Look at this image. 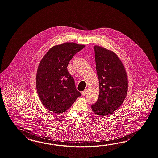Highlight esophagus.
I'll return each mask as SVG.
<instances>
[{
	"label": "esophagus",
	"mask_w": 158,
	"mask_h": 158,
	"mask_svg": "<svg viewBox=\"0 0 158 158\" xmlns=\"http://www.w3.org/2000/svg\"><path fill=\"white\" fill-rule=\"evenodd\" d=\"M87 89H85V90L81 93V94H82V95H83V96H85V94H87Z\"/></svg>",
	"instance_id": "obj_1"
}]
</instances>
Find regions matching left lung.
Instances as JSON below:
<instances>
[{"mask_svg":"<svg viewBox=\"0 0 158 158\" xmlns=\"http://www.w3.org/2000/svg\"><path fill=\"white\" fill-rule=\"evenodd\" d=\"M94 51L99 94L91 108L98 115H107L119 107L125 99L128 89L127 73L114 52L98 46L94 47Z\"/></svg>","mask_w":158,"mask_h":158,"instance_id":"obj_1","label":"left lung"}]
</instances>
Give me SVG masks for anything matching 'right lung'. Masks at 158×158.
I'll use <instances>...</instances> for the list:
<instances>
[{
    "instance_id": "obj_1",
    "label": "right lung",
    "mask_w": 158,
    "mask_h": 158,
    "mask_svg": "<svg viewBox=\"0 0 158 158\" xmlns=\"http://www.w3.org/2000/svg\"><path fill=\"white\" fill-rule=\"evenodd\" d=\"M85 47L69 42L55 46L40 62L36 77L37 92L42 104L50 111L63 113L81 96L67 65L73 56Z\"/></svg>"
}]
</instances>
